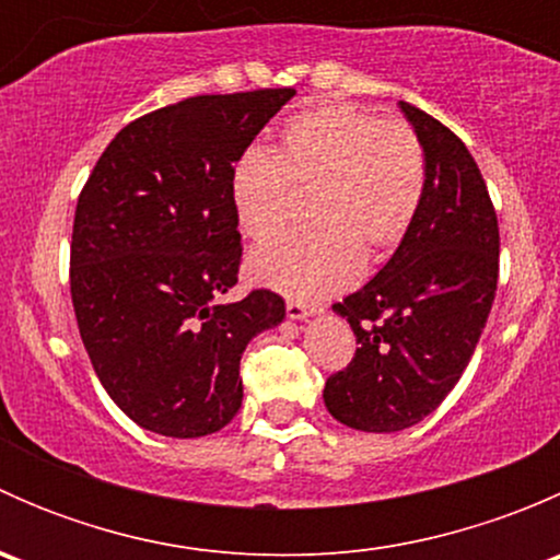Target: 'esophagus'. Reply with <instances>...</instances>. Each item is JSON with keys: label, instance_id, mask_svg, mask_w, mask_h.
<instances>
[{"label": "esophagus", "instance_id": "esophagus-1", "mask_svg": "<svg viewBox=\"0 0 560 560\" xmlns=\"http://www.w3.org/2000/svg\"><path fill=\"white\" fill-rule=\"evenodd\" d=\"M316 312V306H306V303L301 301H287V316L290 319H306V316H312Z\"/></svg>", "mask_w": 560, "mask_h": 560}]
</instances>
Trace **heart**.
I'll return each mask as SVG.
<instances>
[{
	"instance_id": "heart-1",
	"label": "heart",
	"mask_w": 560,
	"mask_h": 560,
	"mask_svg": "<svg viewBox=\"0 0 560 560\" xmlns=\"http://www.w3.org/2000/svg\"><path fill=\"white\" fill-rule=\"evenodd\" d=\"M428 184L425 149L404 121L349 103L295 113L279 151L246 149L230 171V197L246 238L268 241L312 195L314 228L254 252L257 281L292 298L347 290L363 259L382 262L409 235Z\"/></svg>"
}]
</instances>
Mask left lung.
Here are the masks:
<instances>
[{
	"label": "left lung",
	"instance_id": "left-lung-1",
	"mask_svg": "<svg viewBox=\"0 0 560 560\" xmlns=\"http://www.w3.org/2000/svg\"><path fill=\"white\" fill-rule=\"evenodd\" d=\"M428 162L420 213L363 290L332 312L360 347L325 382L327 411L354 431L417 425L457 385L499 284V219L466 143L420 107L400 103Z\"/></svg>",
	"mask_w": 560,
	"mask_h": 560
}]
</instances>
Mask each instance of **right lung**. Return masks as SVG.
I'll return each mask as SVG.
<instances>
[{
  "mask_svg": "<svg viewBox=\"0 0 560 560\" xmlns=\"http://www.w3.org/2000/svg\"><path fill=\"white\" fill-rule=\"evenodd\" d=\"M295 89L197 94L129 121L81 189L70 295L113 404L145 431L217 433L238 415L241 354L284 301L238 284L233 162Z\"/></svg>",
  "mask_w": 560,
  "mask_h": 560,
  "instance_id": "obj_1",
  "label": "right lung"
}]
</instances>
